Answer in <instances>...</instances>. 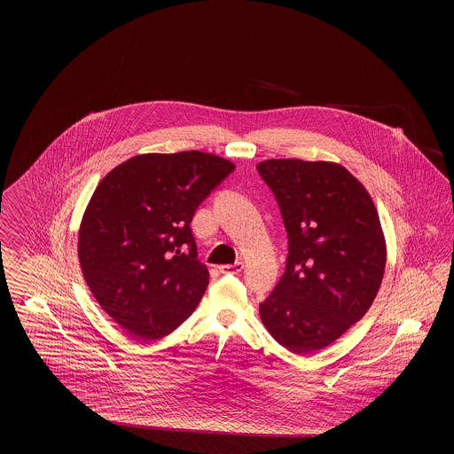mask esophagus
<instances>
[{
  "label": "esophagus",
  "mask_w": 454,
  "mask_h": 454,
  "mask_svg": "<svg viewBox=\"0 0 454 454\" xmlns=\"http://www.w3.org/2000/svg\"><path fill=\"white\" fill-rule=\"evenodd\" d=\"M241 270H243V262H235V263H228V265L219 267L221 274H239Z\"/></svg>",
  "instance_id": "34e87169"
}]
</instances>
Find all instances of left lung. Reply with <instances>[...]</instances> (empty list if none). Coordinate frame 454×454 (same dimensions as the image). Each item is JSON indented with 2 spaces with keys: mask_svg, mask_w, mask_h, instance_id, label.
Instances as JSON below:
<instances>
[{
  "mask_svg": "<svg viewBox=\"0 0 454 454\" xmlns=\"http://www.w3.org/2000/svg\"><path fill=\"white\" fill-rule=\"evenodd\" d=\"M281 207L289 254L260 318L294 354H315L357 324L387 265L378 211L364 185L339 163L265 160L257 165Z\"/></svg>",
  "mask_w": 454,
  "mask_h": 454,
  "instance_id": "obj_1",
  "label": "left lung"
}]
</instances>
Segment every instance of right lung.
<instances>
[{"instance_id":"1","label":"right lung","mask_w":454,"mask_h":454,"mask_svg":"<svg viewBox=\"0 0 454 454\" xmlns=\"http://www.w3.org/2000/svg\"><path fill=\"white\" fill-rule=\"evenodd\" d=\"M235 170L211 153H148L108 172L78 233L83 278L102 309L136 340L168 335L209 284L191 223L199 204Z\"/></svg>"}]
</instances>
